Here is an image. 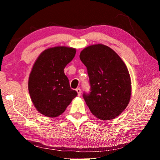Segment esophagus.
Wrapping results in <instances>:
<instances>
[{
  "label": "esophagus",
  "mask_w": 160,
  "mask_h": 160,
  "mask_svg": "<svg viewBox=\"0 0 160 160\" xmlns=\"http://www.w3.org/2000/svg\"><path fill=\"white\" fill-rule=\"evenodd\" d=\"M76 92H78V96H80V94H81V90L80 88H77L76 89Z\"/></svg>",
  "instance_id": "34e87169"
}]
</instances>
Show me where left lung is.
<instances>
[{
	"mask_svg": "<svg viewBox=\"0 0 160 160\" xmlns=\"http://www.w3.org/2000/svg\"><path fill=\"white\" fill-rule=\"evenodd\" d=\"M80 58L88 69L90 92L83 98L93 115L111 120L128 106L131 81L128 68L119 56L107 46L94 44L81 51Z\"/></svg>",
	"mask_w": 160,
	"mask_h": 160,
	"instance_id": "8db88e82",
	"label": "left lung"
}]
</instances>
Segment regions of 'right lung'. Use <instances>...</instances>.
Wrapping results in <instances>:
<instances>
[{"label": "right lung", "mask_w": 160, "mask_h": 160, "mask_svg": "<svg viewBox=\"0 0 160 160\" xmlns=\"http://www.w3.org/2000/svg\"><path fill=\"white\" fill-rule=\"evenodd\" d=\"M73 48L56 47L40 54L29 77V95L37 110L48 117L63 113L77 92L70 87L65 67L74 58Z\"/></svg>", "instance_id": "right-lung-1"}]
</instances>
